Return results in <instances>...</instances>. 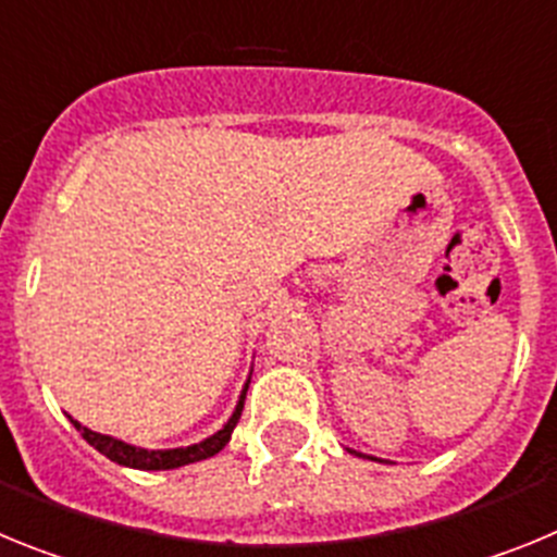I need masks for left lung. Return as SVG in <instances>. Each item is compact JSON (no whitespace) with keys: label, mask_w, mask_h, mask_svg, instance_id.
<instances>
[{"label":"left lung","mask_w":557,"mask_h":557,"mask_svg":"<svg viewBox=\"0 0 557 557\" xmlns=\"http://www.w3.org/2000/svg\"><path fill=\"white\" fill-rule=\"evenodd\" d=\"M351 451V455H359V457H368V460H379V457H371V455H362V451H354V449H348ZM379 462H385V460H379Z\"/></svg>","instance_id":"1"}]
</instances>
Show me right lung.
<instances>
[{
	"instance_id": "add662e5",
	"label": "right lung",
	"mask_w": 557,
	"mask_h": 557,
	"mask_svg": "<svg viewBox=\"0 0 557 557\" xmlns=\"http://www.w3.org/2000/svg\"><path fill=\"white\" fill-rule=\"evenodd\" d=\"M248 385H250V379L245 382L239 398H236V407H234V412H231V418L225 421L223 426H220L218 432H214V435L203 437L200 444L178 446V449H141V446L125 444V441H120V437L102 435V432L88 430V426H83L81 421H75L72 416H69V421H72V424H75V430L86 437V444H91L97 451H100V455H106L108 460H113V462H120V466H125V469L170 471V469H181V466H189V462L209 460V457H214L218 451L225 449V444L231 441V432H234V426L239 424V416H243Z\"/></svg>"
}]
</instances>
